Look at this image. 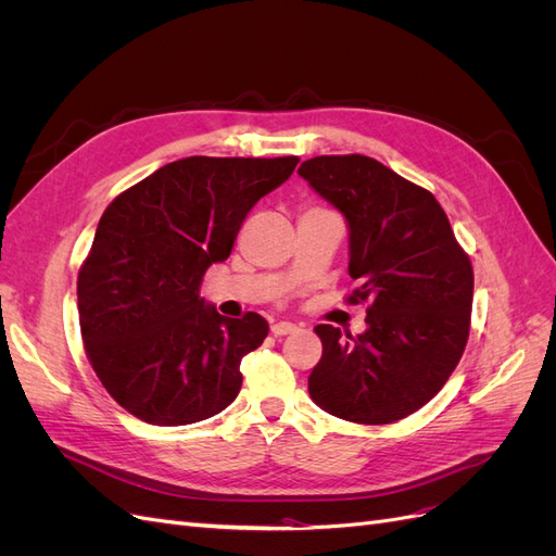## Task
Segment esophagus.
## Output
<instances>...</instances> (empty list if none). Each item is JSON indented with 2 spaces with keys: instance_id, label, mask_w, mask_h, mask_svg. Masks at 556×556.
Returning a JSON list of instances; mask_svg holds the SVG:
<instances>
[{
  "instance_id": "1",
  "label": "esophagus",
  "mask_w": 556,
  "mask_h": 556,
  "mask_svg": "<svg viewBox=\"0 0 556 556\" xmlns=\"http://www.w3.org/2000/svg\"><path fill=\"white\" fill-rule=\"evenodd\" d=\"M296 329H299V327L292 325V323H278V325L271 327V333H274V336H290V333H294Z\"/></svg>"
}]
</instances>
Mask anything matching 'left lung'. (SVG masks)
<instances>
[{"label": "left lung", "instance_id": "obj_1", "mask_svg": "<svg viewBox=\"0 0 556 556\" xmlns=\"http://www.w3.org/2000/svg\"><path fill=\"white\" fill-rule=\"evenodd\" d=\"M299 174L345 215L355 280L345 301L366 304L357 339L315 327L311 399L348 422H396L439 394L464 355L473 266L435 197L378 160L319 155Z\"/></svg>", "mask_w": 556, "mask_h": 556}]
</instances>
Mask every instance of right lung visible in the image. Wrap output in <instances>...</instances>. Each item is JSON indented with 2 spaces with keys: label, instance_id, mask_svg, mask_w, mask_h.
I'll list each match as a JSON object with an SVG mask.
<instances>
[{
  "label": "right lung",
  "instance_id": "right-lung-1",
  "mask_svg": "<svg viewBox=\"0 0 556 556\" xmlns=\"http://www.w3.org/2000/svg\"><path fill=\"white\" fill-rule=\"evenodd\" d=\"M299 157H185L131 185L106 206L78 271L86 355L104 390L157 427L201 422L241 390V359L268 323L223 317L201 282L225 262L257 201Z\"/></svg>",
  "mask_w": 556,
  "mask_h": 556
}]
</instances>
